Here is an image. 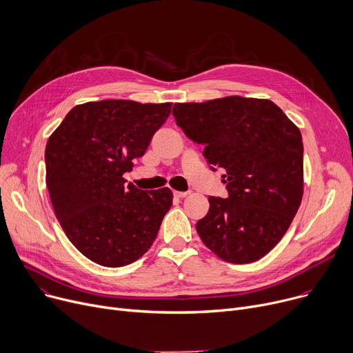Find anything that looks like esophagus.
<instances>
[{"instance_id":"obj_1","label":"esophagus","mask_w":353,"mask_h":353,"mask_svg":"<svg viewBox=\"0 0 353 353\" xmlns=\"http://www.w3.org/2000/svg\"><path fill=\"white\" fill-rule=\"evenodd\" d=\"M174 195L176 196V198H185V196H188L190 195V192L188 191H174Z\"/></svg>"}]
</instances>
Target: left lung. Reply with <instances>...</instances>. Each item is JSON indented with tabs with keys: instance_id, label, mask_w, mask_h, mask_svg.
Instances as JSON below:
<instances>
[{
	"instance_id": "obj_1",
	"label": "left lung",
	"mask_w": 353,
	"mask_h": 353,
	"mask_svg": "<svg viewBox=\"0 0 353 353\" xmlns=\"http://www.w3.org/2000/svg\"><path fill=\"white\" fill-rule=\"evenodd\" d=\"M176 125L222 168L228 198L210 196L196 222L205 246L230 263L265 256L282 239L303 195L299 128L269 99L238 95L175 103Z\"/></svg>"
}]
</instances>
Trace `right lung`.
<instances>
[{"instance_id":"1","label":"right lung","mask_w":353,"mask_h":353,"mask_svg":"<svg viewBox=\"0 0 353 353\" xmlns=\"http://www.w3.org/2000/svg\"><path fill=\"white\" fill-rule=\"evenodd\" d=\"M171 108V102H85L48 138L46 182L55 216L77 250L98 265L119 268L141 258L171 208L170 188L142 191L123 178Z\"/></svg>"}]
</instances>
